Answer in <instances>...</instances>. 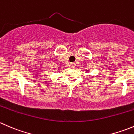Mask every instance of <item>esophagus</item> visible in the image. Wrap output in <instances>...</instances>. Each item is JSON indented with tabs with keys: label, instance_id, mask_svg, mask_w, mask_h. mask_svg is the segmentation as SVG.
<instances>
[{
	"label": "esophagus",
	"instance_id": "obj_1",
	"mask_svg": "<svg viewBox=\"0 0 134 134\" xmlns=\"http://www.w3.org/2000/svg\"><path fill=\"white\" fill-rule=\"evenodd\" d=\"M70 67H71V68H74V67H75V63H71V65H70Z\"/></svg>",
	"mask_w": 134,
	"mask_h": 134
}]
</instances>
